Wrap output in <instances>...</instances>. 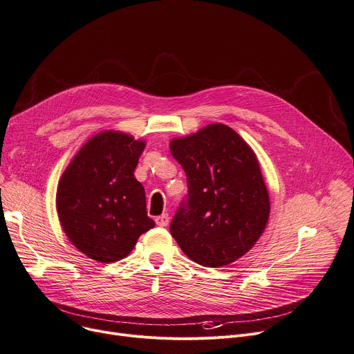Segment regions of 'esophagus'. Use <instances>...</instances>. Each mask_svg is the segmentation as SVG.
<instances>
[{"label": "esophagus", "instance_id": "obj_1", "mask_svg": "<svg viewBox=\"0 0 354 354\" xmlns=\"http://www.w3.org/2000/svg\"><path fill=\"white\" fill-rule=\"evenodd\" d=\"M155 222H156L158 226L165 227V226H168V223H169V216H168V214H163V215L158 216V218L155 219Z\"/></svg>", "mask_w": 354, "mask_h": 354}]
</instances>
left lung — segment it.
Instances as JSON below:
<instances>
[{
	"label": "left lung",
	"mask_w": 354,
	"mask_h": 354,
	"mask_svg": "<svg viewBox=\"0 0 354 354\" xmlns=\"http://www.w3.org/2000/svg\"><path fill=\"white\" fill-rule=\"evenodd\" d=\"M169 148L189 187L186 205L171 223L172 236L202 266L219 268L238 261L262 236L270 215L256 153L223 124L174 138Z\"/></svg>",
	"instance_id": "obj_1"
}]
</instances>
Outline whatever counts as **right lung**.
Returning <instances> with one entry per match:
<instances>
[{"label":"right lung","instance_id":"obj_1","mask_svg":"<svg viewBox=\"0 0 354 354\" xmlns=\"http://www.w3.org/2000/svg\"><path fill=\"white\" fill-rule=\"evenodd\" d=\"M145 147L144 139L129 133L102 131L86 140L59 178L55 206L61 227L92 261H121L155 226L147 215L144 186L133 175Z\"/></svg>","mask_w":354,"mask_h":354}]
</instances>
